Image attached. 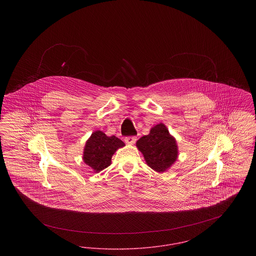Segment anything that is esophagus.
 Here are the masks:
<instances>
[{
	"instance_id": "34e87169",
	"label": "esophagus",
	"mask_w": 256,
	"mask_h": 256,
	"mask_svg": "<svg viewBox=\"0 0 256 256\" xmlns=\"http://www.w3.org/2000/svg\"><path fill=\"white\" fill-rule=\"evenodd\" d=\"M124 142L128 145H132L136 142V137L135 136H128L124 138Z\"/></svg>"
}]
</instances>
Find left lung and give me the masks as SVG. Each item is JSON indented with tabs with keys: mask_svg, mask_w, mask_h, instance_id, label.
<instances>
[{
	"mask_svg": "<svg viewBox=\"0 0 256 256\" xmlns=\"http://www.w3.org/2000/svg\"><path fill=\"white\" fill-rule=\"evenodd\" d=\"M136 146L148 167L158 172L168 170L178 156L176 141L162 122L152 128L150 134L136 142Z\"/></svg>",
	"mask_w": 256,
	"mask_h": 256,
	"instance_id": "1",
	"label": "left lung"
}]
</instances>
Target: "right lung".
<instances>
[{"label": "right lung", "instance_id": "1", "mask_svg": "<svg viewBox=\"0 0 256 256\" xmlns=\"http://www.w3.org/2000/svg\"><path fill=\"white\" fill-rule=\"evenodd\" d=\"M124 146V143L116 136L110 137L100 130H96L86 141L84 161L95 172H98L110 166L112 156Z\"/></svg>", "mask_w": 256, "mask_h": 256}]
</instances>
